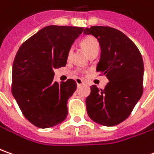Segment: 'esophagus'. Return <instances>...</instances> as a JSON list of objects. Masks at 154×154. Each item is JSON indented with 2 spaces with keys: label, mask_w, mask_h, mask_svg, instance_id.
<instances>
[{
  "label": "esophagus",
  "mask_w": 154,
  "mask_h": 154,
  "mask_svg": "<svg viewBox=\"0 0 154 154\" xmlns=\"http://www.w3.org/2000/svg\"><path fill=\"white\" fill-rule=\"evenodd\" d=\"M75 81L77 82V86H80V85H82V83H83V81H82V79H80V78H76Z\"/></svg>",
  "instance_id": "1"
}]
</instances>
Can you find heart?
<instances>
[{"mask_svg":"<svg viewBox=\"0 0 154 154\" xmlns=\"http://www.w3.org/2000/svg\"><path fill=\"white\" fill-rule=\"evenodd\" d=\"M81 46L88 54H89L94 51L99 50V42L94 37H86L82 39L81 42ZM72 54H73V49L71 48L67 52V59L70 60L72 58Z\"/></svg>","mask_w":154,"mask_h":154,"instance_id":"heart-1","label":"heart"}]
</instances>
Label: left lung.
Masks as SVG:
<instances>
[{
	"label": "left lung",
	"instance_id": "left-lung-1",
	"mask_svg": "<svg viewBox=\"0 0 154 154\" xmlns=\"http://www.w3.org/2000/svg\"><path fill=\"white\" fill-rule=\"evenodd\" d=\"M83 33L97 38L101 54L96 72L109 80L104 89L90 87L86 98L88 115L104 126L119 125L130 116L143 93L142 56L135 43L119 29L91 26Z\"/></svg>",
	"mask_w": 154,
	"mask_h": 154
}]
</instances>
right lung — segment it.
<instances>
[{
	"label": "right lung",
	"instance_id": "right-lung-1",
	"mask_svg": "<svg viewBox=\"0 0 154 154\" xmlns=\"http://www.w3.org/2000/svg\"><path fill=\"white\" fill-rule=\"evenodd\" d=\"M82 27L49 25L20 46L13 65L12 93L22 113L35 126L60 124L68 114L67 100L76 91L73 79L54 81V69L66 66L67 52Z\"/></svg>",
	"mask_w": 154,
	"mask_h": 154
}]
</instances>
